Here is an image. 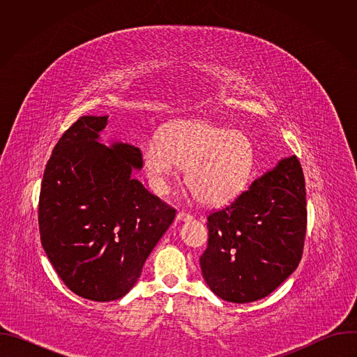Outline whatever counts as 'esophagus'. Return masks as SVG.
<instances>
[{
    "instance_id": "esophagus-1",
    "label": "esophagus",
    "mask_w": 357,
    "mask_h": 357,
    "mask_svg": "<svg viewBox=\"0 0 357 357\" xmlns=\"http://www.w3.org/2000/svg\"><path fill=\"white\" fill-rule=\"evenodd\" d=\"M176 219L179 222H189V220H192V216L189 213H185V212H178Z\"/></svg>"
}]
</instances>
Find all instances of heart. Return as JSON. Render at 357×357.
Here are the masks:
<instances>
[{
  "mask_svg": "<svg viewBox=\"0 0 357 357\" xmlns=\"http://www.w3.org/2000/svg\"><path fill=\"white\" fill-rule=\"evenodd\" d=\"M148 178L167 193L176 167L186 168V185L206 205L233 197L247 182L254 162L250 138L208 121H181L152 138L144 151Z\"/></svg>",
  "mask_w": 357,
  "mask_h": 357,
  "instance_id": "1",
  "label": "heart"
}]
</instances>
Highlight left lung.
Here are the masks:
<instances>
[{
	"instance_id": "1",
	"label": "left lung",
	"mask_w": 357,
	"mask_h": 357,
	"mask_svg": "<svg viewBox=\"0 0 357 357\" xmlns=\"http://www.w3.org/2000/svg\"><path fill=\"white\" fill-rule=\"evenodd\" d=\"M202 275L225 301L247 303L278 288L298 267L307 233V197L295 155L208 216Z\"/></svg>"
}]
</instances>
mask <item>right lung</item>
Listing matches in <instances>:
<instances>
[{
	"label": "right lung",
	"instance_id": "1",
	"mask_svg": "<svg viewBox=\"0 0 357 357\" xmlns=\"http://www.w3.org/2000/svg\"><path fill=\"white\" fill-rule=\"evenodd\" d=\"M107 116H82L59 138L42 179L38 223L43 250L76 295L107 302L141 275L175 209L131 178L137 146L97 141Z\"/></svg>",
	"mask_w": 357,
	"mask_h": 357
}]
</instances>
